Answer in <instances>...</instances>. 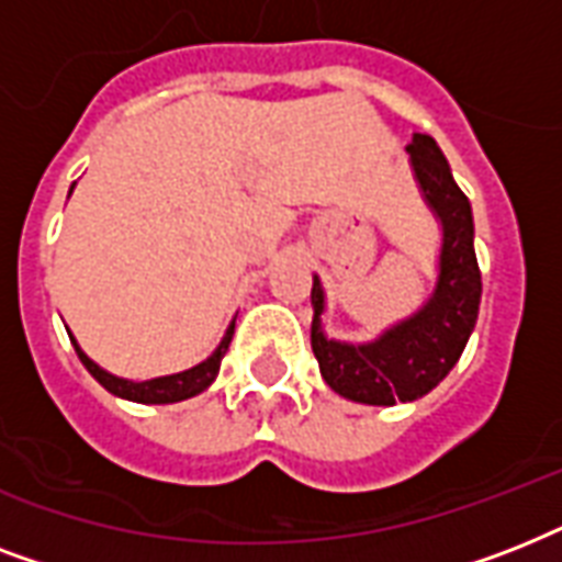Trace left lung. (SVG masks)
<instances>
[{
    "instance_id": "1",
    "label": "left lung",
    "mask_w": 562,
    "mask_h": 562,
    "mask_svg": "<svg viewBox=\"0 0 562 562\" xmlns=\"http://www.w3.org/2000/svg\"><path fill=\"white\" fill-rule=\"evenodd\" d=\"M408 151L419 189L443 224L435 297L379 341L352 347L324 338V291L317 277L312 285V350L321 375L335 393L364 405H396L426 396L458 364L479 321L481 271L472 247L470 201L454 183L449 162L431 136L414 134Z\"/></svg>"
}]
</instances>
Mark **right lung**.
<instances>
[{
	"mask_svg": "<svg viewBox=\"0 0 562 562\" xmlns=\"http://www.w3.org/2000/svg\"><path fill=\"white\" fill-rule=\"evenodd\" d=\"M233 329H236V321L229 324L227 335H224V341L218 344V350L212 352L210 359L201 361L198 368L183 370V373L175 375H160V379H151V382H127V379H119V375H110L108 370H101L95 361H90L81 352V347L75 344V352H78V359L92 375H95V382L104 384L110 393H116L122 400L131 402H145V405H166V402H180L189 400L194 393L206 391L212 382H215V375H218L221 359H224V352H227L229 341H233Z\"/></svg>",
	"mask_w": 562,
	"mask_h": 562,
	"instance_id": "1",
	"label": "right lung"
}]
</instances>
